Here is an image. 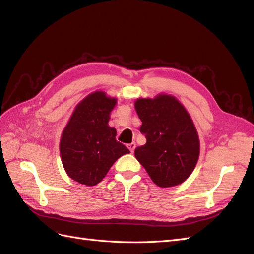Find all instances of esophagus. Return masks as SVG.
<instances>
[{"mask_svg":"<svg viewBox=\"0 0 254 254\" xmlns=\"http://www.w3.org/2000/svg\"><path fill=\"white\" fill-rule=\"evenodd\" d=\"M127 147L129 148V150H130V151L133 152V151H134V149H135V147H136V145H135V143H134V142H132V143L128 144V145H127Z\"/></svg>","mask_w":254,"mask_h":254,"instance_id":"34e87169","label":"esophagus"}]
</instances>
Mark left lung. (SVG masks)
<instances>
[{
  "instance_id": "1",
  "label": "left lung",
  "mask_w": 254,
  "mask_h": 254,
  "mask_svg": "<svg viewBox=\"0 0 254 254\" xmlns=\"http://www.w3.org/2000/svg\"><path fill=\"white\" fill-rule=\"evenodd\" d=\"M134 106L146 137V144L135 148V158L157 186H178L194 171L200 151L189 113L174 96L165 94L139 98Z\"/></svg>"
}]
</instances>
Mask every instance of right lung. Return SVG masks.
Instances as JSON below:
<instances>
[{
  "label": "right lung",
  "mask_w": 254,
  "mask_h": 254,
  "mask_svg": "<svg viewBox=\"0 0 254 254\" xmlns=\"http://www.w3.org/2000/svg\"><path fill=\"white\" fill-rule=\"evenodd\" d=\"M117 99L97 91L79 103L60 140V156L66 174L84 186H96L113 163L129 153L118 142L117 130L109 127Z\"/></svg>",
  "instance_id": "right-lung-1"
}]
</instances>
